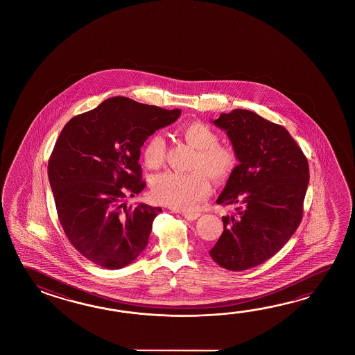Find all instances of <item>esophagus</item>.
<instances>
[{"label": "esophagus", "instance_id": "1", "mask_svg": "<svg viewBox=\"0 0 355 355\" xmlns=\"http://www.w3.org/2000/svg\"><path fill=\"white\" fill-rule=\"evenodd\" d=\"M178 213H180L184 218L189 219V220H194L200 216V213H198V211H178Z\"/></svg>", "mask_w": 355, "mask_h": 355}]
</instances>
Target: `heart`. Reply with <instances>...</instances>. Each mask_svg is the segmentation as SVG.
<instances>
[{"label":"heart","instance_id":"obj_1","mask_svg":"<svg viewBox=\"0 0 355 355\" xmlns=\"http://www.w3.org/2000/svg\"><path fill=\"white\" fill-rule=\"evenodd\" d=\"M181 136L193 146L196 153V173L180 174L167 171L152 181V196L156 202L178 211H191L209 196L211 190L209 173L216 180H226L237 165L236 152L225 144H218V136L202 121L184 125ZM144 164L157 168L165 159V141L161 136H152L144 146Z\"/></svg>","mask_w":355,"mask_h":355}]
</instances>
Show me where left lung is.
Instances as JSON below:
<instances>
[{
  "instance_id": "1",
  "label": "left lung",
  "mask_w": 355,
  "mask_h": 355,
  "mask_svg": "<svg viewBox=\"0 0 355 355\" xmlns=\"http://www.w3.org/2000/svg\"><path fill=\"white\" fill-rule=\"evenodd\" d=\"M230 138L239 165L217 203L236 205L209 250L227 270L241 272L274 257L300 226L309 162L287 129L254 112L234 109L211 121Z\"/></svg>"
}]
</instances>
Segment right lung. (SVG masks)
I'll list each match as a JSON object with an SVG mask.
<instances>
[{
  "instance_id": "right-lung-1",
  "label": "right lung",
  "mask_w": 355,
  "mask_h": 355,
  "mask_svg": "<svg viewBox=\"0 0 355 355\" xmlns=\"http://www.w3.org/2000/svg\"><path fill=\"white\" fill-rule=\"evenodd\" d=\"M180 114L115 96L62 129L48 162L49 184L64 234L94 264L121 269L148 245L162 209L123 200L146 187L138 164L146 139Z\"/></svg>"
}]
</instances>
